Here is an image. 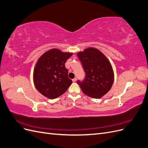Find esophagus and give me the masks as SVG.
<instances>
[{
	"label": "esophagus",
	"instance_id": "34e87169",
	"mask_svg": "<svg viewBox=\"0 0 148 148\" xmlns=\"http://www.w3.org/2000/svg\"><path fill=\"white\" fill-rule=\"evenodd\" d=\"M77 78H73V79H72V81H73V82H77Z\"/></svg>",
	"mask_w": 148,
	"mask_h": 148
}]
</instances>
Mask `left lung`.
<instances>
[{
    "mask_svg": "<svg viewBox=\"0 0 148 148\" xmlns=\"http://www.w3.org/2000/svg\"><path fill=\"white\" fill-rule=\"evenodd\" d=\"M85 71V78L77 83L85 95L99 99L114 83V71L108 59L97 49L89 47L77 53Z\"/></svg>",
    "mask_w": 148,
    "mask_h": 148,
    "instance_id": "8db88e82",
    "label": "left lung"
}]
</instances>
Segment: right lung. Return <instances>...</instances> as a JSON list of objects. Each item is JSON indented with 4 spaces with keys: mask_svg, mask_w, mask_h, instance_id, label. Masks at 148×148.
Wrapping results in <instances>:
<instances>
[{
    "mask_svg": "<svg viewBox=\"0 0 148 148\" xmlns=\"http://www.w3.org/2000/svg\"><path fill=\"white\" fill-rule=\"evenodd\" d=\"M72 54L53 49L41 56L33 73L34 83L40 93L53 99L67 90L72 80L68 77L65 64Z\"/></svg>",
    "mask_w": 148,
    "mask_h": 148,
    "instance_id": "add662e5",
    "label": "right lung"
}]
</instances>
